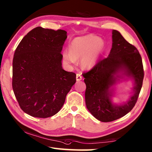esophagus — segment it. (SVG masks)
Listing matches in <instances>:
<instances>
[{"instance_id": "1", "label": "esophagus", "mask_w": 152, "mask_h": 152, "mask_svg": "<svg viewBox=\"0 0 152 152\" xmlns=\"http://www.w3.org/2000/svg\"><path fill=\"white\" fill-rule=\"evenodd\" d=\"M82 79V76L80 75V74H76V80L77 81H80V80H81Z\"/></svg>"}]
</instances>
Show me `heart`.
<instances>
[{
  "label": "heart",
  "mask_w": 152,
  "mask_h": 152,
  "mask_svg": "<svg viewBox=\"0 0 152 152\" xmlns=\"http://www.w3.org/2000/svg\"><path fill=\"white\" fill-rule=\"evenodd\" d=\"M104 47L102 40L94 35H89L74 39L69 45L68 52L63 54L64 61L67 64H74L80 60L82 68H91L96 62L100 53Z\"/></svg>",
  "instance_id": "b5f03b06"
}]
</instances>
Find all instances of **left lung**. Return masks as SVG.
Returning <instances> with one entry per match:
<instances>
[{"instance_id": "1", "label": "left lung", "mask_w": 152, "mask_h": 152, "mask_svg": "<svg viewBox=\"0 0 152 152\" xmlns=\"http://www.w3.org/2000/svg\"><path fill=\"white\" fill-rule=\"evenodd\" d=\"M112 37V49L109 56L99 60L91 70L82 74L86 85L87 109L102 122L113 121L132 110L137 102L144 77L142 59L137 49L117 30L113 31ZM119 71L134 79V94L126 104L114 105L110 99V88L116 79L114 75Z\"/></svg>"}]
</instances>
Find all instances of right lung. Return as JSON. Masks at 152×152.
<instances>
[{
  "label": "right lung",
  "mask_w": 152,
  "mask_h": 152,
  "mask_svg": "<svg viewBox=\"0 0 152 152\" xmlns=\"http://www.w3.org/2000/svg\"><path fill=\"white\" fill-rule=\"evenodd\" d=\"M64 30L37 27L23 38L12 60V86L19 106L38 118L56 115L76 82L75 73L61 67Z\"/></svg>",
  "instance_id": "obj_1"
}]
</instances>
